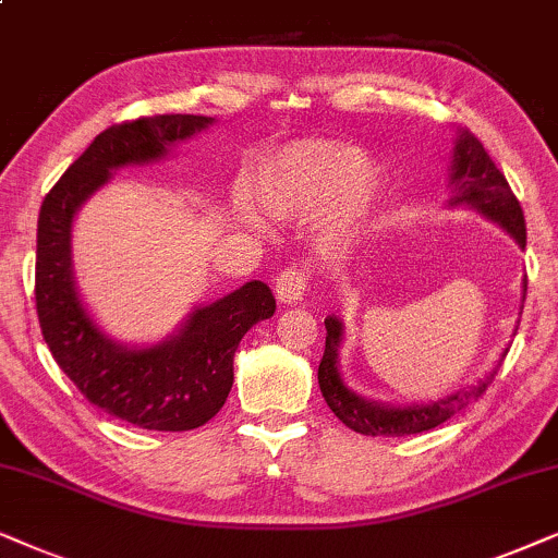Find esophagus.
I'll return each mask as SVG.
<instances>
[{
	"label": "esophagus",
	"mask_w": 558,
	"mask_h": 558,
	"mask_svg": "<svg viewBox=\"0 0 558 558\" xmlns=\"http://www.w3.org/2000/svg\"><path fill=\"white\" fill-rule=\"evenodd\" d=\"M308 275L299 270V267H288L286 272H280L278 283H275V295L280 303H299L306 291Z\"/></svg>",
	"instance_id": "34e87169"
}]
</instances>
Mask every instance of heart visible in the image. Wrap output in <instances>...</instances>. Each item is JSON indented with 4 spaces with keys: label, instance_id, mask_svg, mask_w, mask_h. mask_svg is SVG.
I'll list each match as a JSON object with an SVG mask.
<instances>
[{
    "label": "heart",
    "instance_id": "b5f03b06",
    "mask_svg": "<svg viewBox=\"0 0 558 558\" xmlns=\"http://www.w3.org/2000/svg\"><path fill=\"white\" fill-rule=\"evenodd\" d=\"M252 193L275 219H306L322 211L318 240L329 252H347L375 217L385 175L360 145L301 140L263 160L252 175ZM234 217L244 227L263 229L247 196L234 202Z\"/></svg>",
    "mask_w": 558,
    "mask_h": 558
}]
</instances>
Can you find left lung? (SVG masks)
<instances>
[{
    "label": "left lung",
    "instance_id": "8db88e82",
    "mask_svg": "<svg viewBox=\"0 0 558 558\" xmlns=\"http://www.w3.org/2000/svg\"><path fill=\"white\" fill-rule=\"evenodd\" d=\"M449 189V209L466 206V209L477 211L480 217H485L493 225L505 229L515 240L518 247L525 250V219L515 193L510 191L508 181L497 170L480 140L470 130L462 128L457 130L454 150H451ZM525 291H529V280L523 278L521 301H525ZM324 324L326 349L322 365H318V388H322V396L333 415L344 426L365 436H411L441 426L444 421H449L451 415L462 411V408L470 405L472 400H477L487 390V385L493 383V377L497 375V369H500L505 354L510 349L508 341L500 356H497L495 367L477 385H466V388H459L457 392H449V396L439 400H428V403L392 405L380 403V400H367L349 388L339 369V352L341 344H344V322L339 316H326ZM518 324H521V318H518ZM515 331L518 326L512 329V337H515Z\"/></svg>",
    "mask_w": 558,
    "mask_h": 558
}]
</instances>
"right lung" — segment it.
I'll use <instances>...</instances> for the list:
<instances>
[{
    "label": "right lung",
    "mask_w": 558,
    "mask_h": 558,
    "mask_svg": "<svg viewBox=\"0 0 558 558\" xmlns=\"http://www.w3.org/2000/svg\"><path fill=\"white\" fill-rule=\"evenodd\" d=\"M214 117L160 114L114 124L94 137L61 175L37 219L35 301L43 337L58 367L104 413L147 430H191L221 411L234 383V352L252 326L275 314L263 280L193 306L155 344L109 337L81 299L73 275V221L114 170L166 160Z\"/></svg>",
    "instance_id": "obj_1"
}]
</instances>
